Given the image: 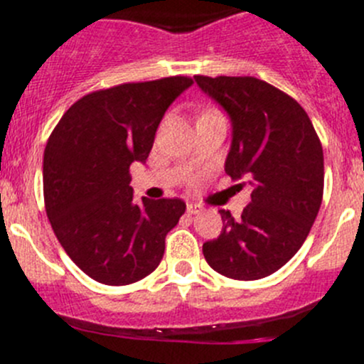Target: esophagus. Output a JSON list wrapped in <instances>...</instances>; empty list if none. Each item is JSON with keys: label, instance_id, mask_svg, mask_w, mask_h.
Segmentation results:
<instances>
[{"label": "esophagus", "instance_id": "34e87169", "mask_svg": "<svg viewBox=\"0 0 364 364\" xmlns=\"http://www.w3.org/2000/svg\"><path fill=\"white\" fill-rule=\"evenodd\" d=\"M202 213V207L196 205V203H188V214H200Z\"/></svg>", "mask_w": 364, "mask_h": 364}]
</instances>
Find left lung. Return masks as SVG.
Segmentation results:
<instances>
[{
    "label": "left lung",
    "mask_w": 364,
    "mask_h": 364,
    "mask_svg": "<svg viewBox=\"0 0 364 364\" xmlns=\"http://www.w3.org/2000/svg\"><path fill=\"white\" fill-rule=\"evenodd\" d=\"M198 87L230 117L225 173L254 188L241 218L220 210L218 240L203 243L214 272L257 280L299 252L323 196V150L306 110L254 76H195Z\"/></svg>",
    "instance_id": "obj_1"
}]
</instances>
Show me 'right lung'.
I'll return each instance as SVG.
<instances>
[{
  "label": "right lung",
  "instance_id": "obj_1",
  "mask_svg": "<svg viewBox=\"0 0 364 364\" xmlns=\"http://www.w3.org/2000/svg\"><path fill=\"white\" fill-rule=\"evenodd\" d=\"M193 80L168 76L91 92L62 116L43 162L44 203L58 243L85 275L124 286L150 275L178 223V198L134 202L130 164L146 162L168 107Z\"/></svg>",
  "mask_w": 364,
  "mask_h": 364
}]
</instances>
